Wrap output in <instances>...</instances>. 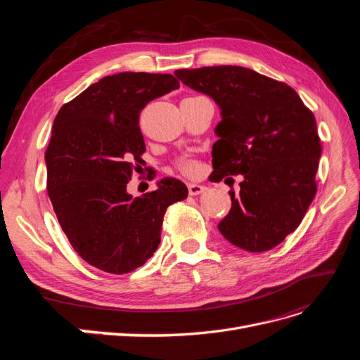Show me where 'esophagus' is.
<instances>
[{"mask_svg": "<svg viewBox=\"0 0 360 360\" xmlns=\"http://www.w3.org/2000/svg\"><path fill=\"white\" fill-rule=\"evenodd\" d=\"M188 189H189V195H201L207 191L205 186H202V184H197V183H189Z\"/></svg>", "mask_w": 360, "mask_h": 360, "instance_id": "1", "label": "esophagus"}]
</instances>
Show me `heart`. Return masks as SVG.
Instances as JSON below:
<instances>
[{
	"label": "heart",
	"instance_id": "obj_1",
	"mask_svg": "<svg viewBox=\"0 0 360 360\" xmlns=\"http://www.w3.org/2000/svg\"><path fill=\"white\" fill-rule=\"evenodd\" d=\"M177 168H179L183 174H186V176H189V177L198 176V174H200L201 169H202L201 163H200L198 160L192 159V158H180V159L177 160Z\"/></svg>",
	"mask_w": 360,
	"mask_h": 360
}]
</instances>
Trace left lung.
<instances>
[{"instance_id": "left-lung-1", "label": "left lung", "mask_w": 360, "mask_h": 360, "mask_svg": "<svg viewBox=\"0 0 360 360\" xmlns=\"http://www.w3.org/2000/svg\"><path fill=\"white\" fill-rule=\"evenodd\" d=\"M174 75L221 108L212 181L243 177L240 192L230 191L231 210L217 225L219 231L249 252L278 246L300 225L317 192L321 144L314 114L290 85L246 68L180 69Z\"/></svg>"}]
</instances>
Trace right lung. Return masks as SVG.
I'll return each mask as SVG.
<instances>
[{"mask_svg": "<svg viewBox=\"0 0 360 360\" xmlns=\"http://www.w3.org/2000/svg\"><path fill=\"white\" fill-rule=\"evenodd\" d=\"M179 86L167 73L105 76L53 120L45 153L49 200L76 254L108 274H129L153 257L168 205L188 197L186 184L172 177L143 197L126 191L144 162L141 110Z\"/></svg>", "mask_w": 360, "mask_h": 360, "instance_id": "right-lung-1", "label": "right lung"}]
</instances>
